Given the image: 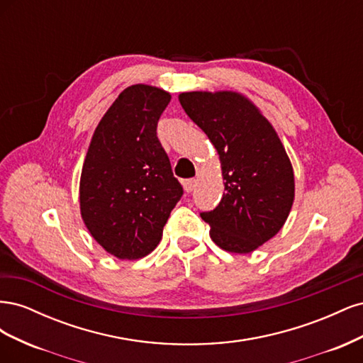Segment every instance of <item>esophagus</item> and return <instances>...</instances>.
I'll return each mask as SVG.
<instances>
[{
  "label": "esophagus",
  "instance_id": "obj_1",
  "mask_svg": "<svg viewBox=\"0 0 363 363\" xmlns=\"http://www.w3.org/2000/svg\"><path fill=\"white\" fill-rule=\"evenodd\" d=\"M195 184H196V180H195V179H188V180H183V188H184V191L188 192V194L194 191Z\"/></svg>",
  "mask_w": 363,
  "mask_h": 363
}]
</instances>
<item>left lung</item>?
I'll list each match as a JSON object with an SVG mask.
<instances>
[{
	"label": "left lung",
	"mask_w": 363,
	"mask_h": 363,
	"mask_svg": "<svg viewBox=\"0 0 363 363\" xmlns=\"http://www.w3.org/2000/svg\"><path fill=\"white\" fill-rule=\"evenodd\" d=\"M184 112L216 148L224 196L201 218L225 251H255L276 236L294 203V169L269 121L238 92H183Z\"/></svg>",
	"instance_id": "1"
}]
</instances>
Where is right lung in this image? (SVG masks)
<instances>
[{
	"label": "right lung",
	"instance_id": "right-lung-1",
	"mask_svg": "<svg viewBox=\"0 0 363 363\" xmlns=\"http://www.w3.org/2000/svg\"><path fill=\"white\" fill-rule=\"evenodd\" d=\"M169 101L159 87H127L101 118L87 150L82 218L96 242L118 259L150 255L183 195L156 131Z\"/></svg>",
	"mask_w": 363,
	"mask_h": 363
}]
</instances>
